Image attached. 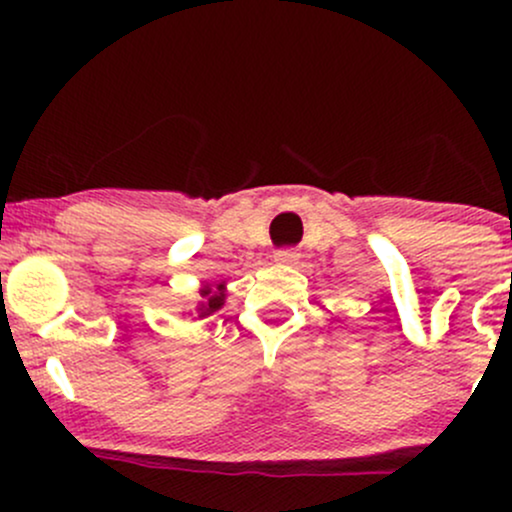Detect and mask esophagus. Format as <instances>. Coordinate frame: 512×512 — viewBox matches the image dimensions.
Masks as SVG:
<instances>
[{
  "label": "esophagus",
  "mask_w": 512,
  "mask_h": 512,
  "mask_svg": "<svg viewBox=\"0 0 512 512\" xmlns=\"http://www.w3.org/2000/svg\"><path fill=\"white\" fill-rule=\"evenodd\" d=\"M274 260L279 262V264H296V260H298V252L296 250H276V255H274Z\"/></svg>",
  "instance_id": "obj_1"
}]
</instances>
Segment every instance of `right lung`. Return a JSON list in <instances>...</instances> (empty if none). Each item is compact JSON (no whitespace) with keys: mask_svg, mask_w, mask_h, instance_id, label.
I'll return each instance as SVG.
<instances>
[{"mask_svg":"<svg viewBox=\"0 0 512 512\" xmlns=\"http://www.w3.org/2000/svg\"><path fill=\"white\" fill-rule=\"evenodd\" d=\"M223 291H226V284H219V286H216V291L211 289V286L207 284V286H204L202 291H199V296L204 298L202 305H199V308H197V310H199V317L216 313V310L221 308L223 301H226V293H223Z\"/></svg>","mask_w":512,"mask_h":512,"instance_id":"right-lung-1","label":"right lung"}]
</instances>
